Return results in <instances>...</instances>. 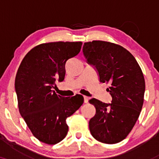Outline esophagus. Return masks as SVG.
I'll list each match as a JSON object with an SVG mask.
<instances>
[{"mask_svg": "<svg viewBox=\"0 0 159 159\" xmlns=\"http://www.w3.org/2000/svg\"><path fill=\"white\" fill-rule=\"evenodd\" d=\"M88 99H89V97H87V96H84V103L88 102Z\"/></svg>", "mask_w": 159, "mask_h": 159, "instance_id": "obj_1", "label": "esophagus"}]
</instances>
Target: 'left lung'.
Wrapping results in <instances>:
<instances>
[{
	"mask_svg": "<svg viewBox=\"0 0 159 159\" xmlns=\"http://www.w3.org/2000/svg\"><path fill=\"white\" fill-rule=\"evenodd\" d=\"M83 53L87 63L97 71L99 81L110 84L107 90L112 97L109 104L94 98L89 100L96 111L89 122L90 133L102 143H119L132 131L143 107V72L134 56L114 43H85Z\"/></svg>",
	"mask_w": 159,
	"mask_h": 159,
	"instance_id": "8db88e82",
	"label": "left lung"
}]
</instances>
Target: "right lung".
Instances as JSON below:
<instances>
[{
    "label": "right lung",
    "mask_w": 159,
    "mask_h": 159,
    "mask_svg": "<svg viewBox=\"0 0 159 159\" xmlns=\"http://www.w3.org/2000/svg\"><path fill=\"white\" fill-rule=\"evenodd\" d=\"M81 42H56L34 47L20 64L15 80L19 109L32 134L54 145L68 132L67 117L81 106L84 97L56 94L55 82L64 80L65 65L80 52Z\"/></svg>",
    "instance_id": "obj_1"
}]
</instances>
